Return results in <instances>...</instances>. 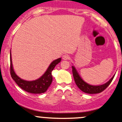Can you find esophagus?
<instances>
[{
    "label": "esophagus",
    "mask_w": 122,
    "mask_h": 122,
    "mask_svg": "<svg viewBox=\"0 0 122 122\" xmlns=\"http://www.w3.org/2000/svg\"><path fill=\"white\" fill-rule=\"evenodd\" d=\"M70 58V56H69L68 54H64L62 56V59H63V60H69Z\"/></svg>",
    "instance_id": "esophagus-1"
}]
</instances>
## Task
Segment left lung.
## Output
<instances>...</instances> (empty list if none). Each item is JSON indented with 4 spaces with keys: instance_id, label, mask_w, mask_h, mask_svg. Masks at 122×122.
<instances>
[{
    "instance_id": "left-lung-1",
    "label": "left lung",
    "mask_w": 122,
    "mask_h": 122,
    "mask_svg": "<svg viewBox=\"0 0 122 122\" xmlns=\"http://www.w3.org/2000/svg\"><path fill=\"white\" fill-rule=\"evenodd\" d=\"M72 68L73 76H74V81H75V84H76L77 86L82 91L86 93L93 94V93H98L103 91L111 83V82L112 81L114 76H115V75H114V76H113L107 82H106V84L103 85H89L88 84H87V83H86L85 82H84V81L82 79V78L80 77V76L79 75V74H78L76 69L75 68L74 66H72Z\"/></svg>"
}]
</instances>
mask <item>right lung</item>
<instances>
[{
  "instance_id": "obj_1",
  "label": "right lung",
  "mask_w": 122,
  "mask_h": 122,
  "mask_svg": "<svg viewBox=\"0 0 122 122\" xmlns=\"http://www.w3.org/2000/svg\"><path fill=\"white\" fill-rule=\"evenodd\" d=\"M10 72L11 78H13L15 82L17 84L19 87L23 89L25 91L29 92L31 93H44L47 90L49 86L51 84L52 81V70L61 61V58H58L57 60H54L51 62L49 67L48 68L47 70L44 73V75L37 80L33 81H27L23 79L20 78L16 74H15L13 68L12 63H11V51H10Z\"/></svg>"
}]
</instances>
